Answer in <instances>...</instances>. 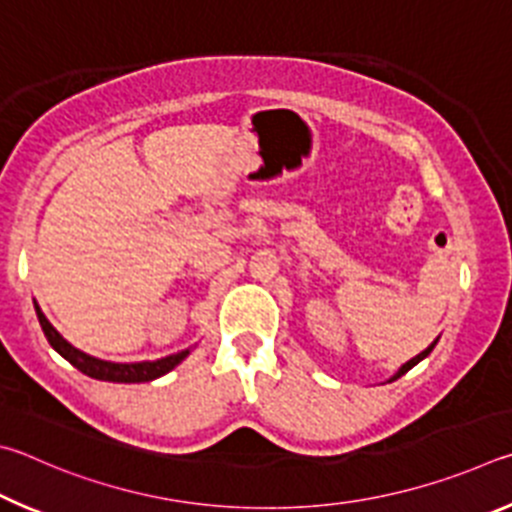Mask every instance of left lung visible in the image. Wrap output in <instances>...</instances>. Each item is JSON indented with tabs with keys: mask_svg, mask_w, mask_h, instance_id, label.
Masks as SVG:
<instances>
[{
	"mask_svg": "<svg viewBox=\"0 0 512 512\" xmlns=\"http://www.w3.org/2000/svg\"><path fill=\"white\" fill-rule=\"evenodd\" d=\"M436 342H438V337L434 339V342H432V344H429V346L425 348V351H423V353H418L416 357H411V360H409L407 364H402V366H400V369H398L396 373H393V375H391V378H389L387 382H393V380H398V378H402V375H405L407 371H411V369H414V366H416L418 362H423V360H425V357H427L429 353H432V351H434V346H436Z\"/></svg>",
	"mask_w": 512,
	"mask_h": 512,
	"instance_id": "1",
	"label": "left lung"
}]
</instances>
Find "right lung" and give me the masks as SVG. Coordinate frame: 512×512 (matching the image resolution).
<instances>
[{"mask_svg":"<svg viewBox=\"0 0 512 512\" xmlns=\"http://www.w3.org/2000/svg\"><path fill=\"white\" fill-rule=\"evenodd\" d=\"M35 315L40 319V326L44 330V337L49 339V344L53 351L58 355L65 357V360L76 366L80 373L89 375L94 380H103V382H121V384H134V382H152L161 378L175 369L177 364H182L188 355H191L193 348H186V351L173 353L168 357H161V360L155 362H132V364H123V362H107V360H98L94 355H87L83 351H78L76 346H71L65 337H62L56 328L49 324V319L44 317V312L40 310L38 303H35Z\"/></svg>","mask_w":512,"mask_h":512,"instance_id":"right-lung-1","label":"right lung"}]
</instances>
